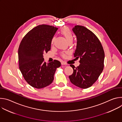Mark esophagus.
Returning a JSON list of instances; mask_svg holds the SVG:
<instances>
[{
	"label": "esophagus",
	"instance_id": "obj_1",
	"mask_svg": "<svg viewBox=\"0 0 122 122\" xmlns=\"http://www.w3.org/2000/svg\"><path fill=\"white\" fill-rule=\"evenodd\" d=\"M61 65H66V62H65L64 61H62V62H61Z\"/></svg>",
	"mask_w": 122,
	"mask_h": 122
}]
</instances>
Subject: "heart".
<instances>
[{"label": "heart", "mask_w": 122, "mask_h": 122, "mask_svg": "<svg viewBox=\"0 0 122 122\" xmlns=\"http://www.w3.org/2000/svg\"><path fill=\"white\" fill-rule=\"evenodd\" d=\"M61 33L65 37V38H66L68 42L71 41H73V35L71 32L70 30H69L68 27L65 26L62 28V29H61ZM55 40V37H54L53 38H52L51 41V44H53L54 43ZM62 56L64 57H65L66 56V55L65 53H62Z\"/></svg>", "instance_id": "1"}]
</instances>
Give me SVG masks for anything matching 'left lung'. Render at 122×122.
I'll use <instances>...</instances> for the list:
<instances>
[{
	"label": "left lung",
	"mask_w": 122,
	"mask_h": 122,
	"mask_svg": "<svg viewBox=\"0 0 122 122\" xmlns=\"http://www.w3.org/2000/svg\"><path fill=\"white\" fill-rule=\"evenodd\" d=\"M72 31L77 37V46L74 56L80 58L77 67L69 76L71 82L82 89L90 87L98 79L103 71L105 54L97 37L90 30L81 25H75Z\"/></svg>",
	"instance_id": "left-lung-1"
}]
</instances>
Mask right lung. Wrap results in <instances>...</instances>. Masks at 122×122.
Listing matches in <instances>:
<instances>
[{"mask_svg":"<svg viewBox=\"0 0 122 122\" xmlns=\"http://www.w3.org/2000/svg\"><path fill=\"white\" fill-rule=\"evenodd\" d=\"M58 28L41 25L29 31L18 49L19 69L26 82L33 87L42 88L53 82L56 69L61 66L56 60L46 64L43 53L50 50L51 41Z\"/></svg>","mask_w":122,"mask_h":122,"instance_id":"1","label":"right lung"}]
</instances>
